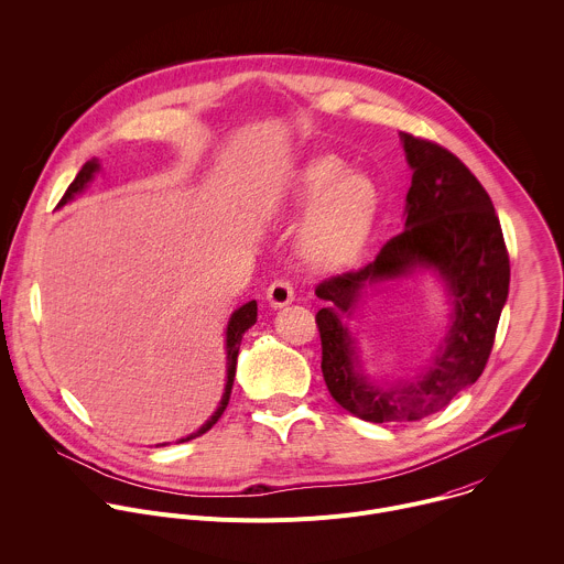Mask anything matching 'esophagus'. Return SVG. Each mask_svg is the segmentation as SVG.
<instances>
[{
	"label": "esophagus",
	"mask_w": 564,
	"mask_h": 564,
	"mask_svg": "<svg viewBox=\"0 0 564 564\" xmlns=\"http://www.w3.org/2000/svg\"><path fill=\"white\" fill-rule=\"evenodd\" d=\"M268 301L272 307H281L294 301V288L288 279H276L272 281V285L268 288Z\"/></svg>",
	"instance_id": "esophagus-1"
}]
</instances>
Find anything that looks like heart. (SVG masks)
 <instances>
[{
    "mask_svg": "<svg viewBox=\"0 0 564 564\" xmlns=\"http://www.w3.org/2000/svg\"><path fill=\"white\" fill-rule=\"evenodd\" d=\"M345 163L325 154L312 159L299 174L296 204L312 208L301 230V252L316 268L347 263L362 246L373 210L377 191L362 174H343Z\"/></svg>",
    "mask_w": 564,
    "mask_h": 564,
    "instance_id": "1",
    "label": "heart"
}]
</instances>
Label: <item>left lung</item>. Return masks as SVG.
Returning a JSON list of instances; mask_svg holds the SVG:
<instances>
[{
    "instance_id": "left-lung-1",
    "label": "left lung",
    "mask_w": 564,
    "mask_h": 564,
    "mask_svg": "<svg viewBox=\"0 0 564 564\" xmlns=\"http://www.w3.org/2000/svg\"><path fill=\"white\" fill-rule=\"evenodd\" d=\"M414 170L408 230L390 239L371 263L332 274L316 285L329 307L316 312L321 369L332 399L369 423L419 421L441 412L482 373L509 292V252L494 204L471 170L436 141L403 134ZM414 264L436 267L455 296V323L437 362L419 382L383 393L352 371L339 316L362 284L395 278Z\"/></svg>"
}]
</instances>
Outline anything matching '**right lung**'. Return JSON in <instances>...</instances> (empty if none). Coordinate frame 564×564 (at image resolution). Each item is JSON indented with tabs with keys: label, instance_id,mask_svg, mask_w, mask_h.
I'll use <instances>...</instances> for the list:
<instances>
[{
	"label": "right lung",
	"instance_id": "add662e5",
	"mask_svg": "<svg viewBox=\"0 0 564 564\" xmlns=\"http://www.w3.org/2000/svg\"><path fill=\"white\" fill-rule=\"evenodd\" d=\"M97 167H99V165H97V161H88V163H84V167L77 172L75 181L68 185V191L64 193V197H62L59 206L68 204L77 193H82V191H84V185L93 178V174H95V170H97ZM254 323H257V301L246 303L243 307H239V310L232 314L230 325H228V340H226V343H228V383H226V394H224V399H221V405H219V410L210 416V421H208L202 430H197V432H195V434H191V436L181 438V443H185V441H193V438H197V436L206 434L208 430H213V425H215V423L221 419V414L226 412V408H228V403H230V394H232V383H235V369H237L239 345H241V338H243L246 329H250Z\"/></svg>",
	"mask_w": 564,
	"mask_h": 564
}]
</instances>
